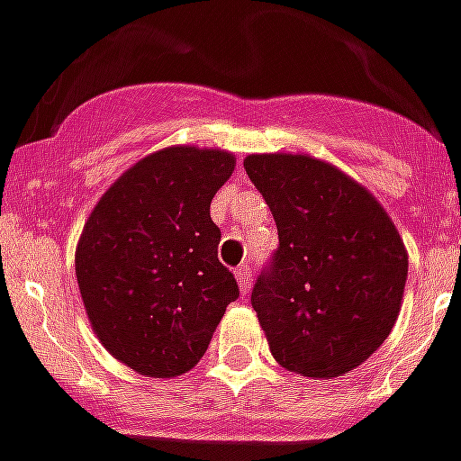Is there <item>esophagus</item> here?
I'll use <instances>...</instances> for the list:
<instances>
[{
  "mask_svg": "<svg viewBox=\"0 0 461 461\" xmlns=\"http://www.w3.org/2000/svg\"><path fill=\"white\" fill-rule=\"evenodd\" d=\"M235 279H238V286L242 294H247V291L251 289V270L249 266H240L238 270H235Z\"/></svg>",
  "mask_w": 461,
  "mask_h": 461,
  "instance_id": "esophagus-1",
  "label": "esophagus"
}]
</instances>
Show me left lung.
Wrapping results in <instances>:
<instances>
[{
	"instance_id": "8db88e82",
	"label": "left lung",
	"mask_w": 461,
	"mask_h": 461,
	"mask_svg": "<svg viewBox=\"0 0 461 461\" xmlns=\"http://www.w3.org/2000/svg\"><path fill=\"white\" fill-rule=\"evenodd\" d=\"M245 170L277 223L279 247L251 308L279 366L331 380L392 333L408 251L371 191L308 153H251Z\"/></svg>"
}]
</instances>
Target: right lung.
Returning <instances> with one entry per match:
<instances>
[{
    "label": "right lung",
    "instance_id": "obj_1",
    "mask_svg": "<svg viewBox=\"0 0 461 461\" xmlns=\"http://www.w3.org/2000/svg\"><path fill=\"white\" fill-rule=\"evenodd\" d=\"M235 156L179 144L137 160L93 207L74 266L88 321L112 357L147 377L203 359L240 296L210 216Z\"/></svg>",
    "mask_w": 461,
    "mask_h": 461
}]
</instances>
